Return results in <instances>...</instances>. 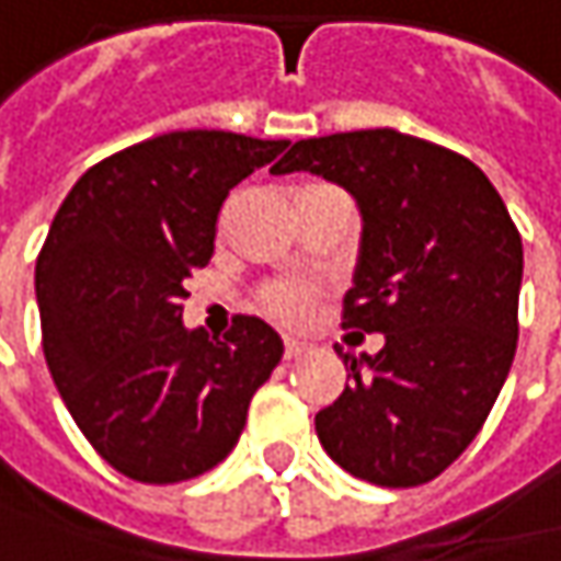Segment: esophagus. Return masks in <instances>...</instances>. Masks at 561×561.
<instances>
[{
    "instance_id": "1",
    "label": "esophagus",
    "mask_w": 561,
    "mask_h": 561,
    "mask_svg": "<svg viewBox=\"0 0 561 561\" xmlns=\"http://www.w3.org/2000/svg\"><path fill=\"white\" fill-rule=\"evenodd\" d=\"M302 351H306V344H302V341L297 339L284 341V357H287V360H290V357H300Z\"/></svg>"
}]
</instances>
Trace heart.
<instances>
[{"label": "heart", "instance_id": "obj_1", "mask_svg": "<svg viewBox=\"0 0 561 561\" xmlns=\"http://www.w3.org/2000/svg\"><path fill=\"white\" fill-rule=\"evenodd\" d=\"M261 302L267 306V312H274V316L294 322V319H300L302 312L309 309L312 290L297 284V280H277V284H271V287L261 294Z\"/></svg>", "mask_w": 561, "mask_h": 561}]
</instances>
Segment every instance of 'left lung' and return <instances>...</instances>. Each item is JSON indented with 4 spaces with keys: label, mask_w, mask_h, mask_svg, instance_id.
Wrapping results in <instances>:
<instances>
[{
    "label": "left lung",
    "mask_w": 561,
    "mask_h": 561,
    "mask_svg": "<svg viewBox=\"0 0 561 561\" xmlns=\"http://www.w3.org/2000/svg\"><path fill=\"white\" fill-rule=\"evenodd\" d=\"M271 172L335 181L360 210L344 325L380 332L382 347L341 354L351 382L316 415L325 454L386 489L431 482L472 444L507 380L517 226L479 165L389 127L294 142Z\"/></svg>",
    "instance_id": "obj_1"
}]
</instances>
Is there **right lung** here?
I'll list each match as a JSON object with an SVG mask.
<instances>
[{
	"instance_id": "add662e5",
	"label": "right lung",
	"mask_w": 561,
	"mask_h": 561,
	"mask_svg": "<svg viewBox=\"0 0 561 561\" xmlns=\"http://www.w3.org/2000/svg\"><path fill=\"white\" fill-rule=\"evenodd\" d=\"M287 146L162 134L92 165L50 222L34 267L44 357L79 431L127 479L172 485L226 460L280 364L284 341L259 316L210 339L181 322V300L214 255L226 194Z\"/></svg>"
}]
</instances>
